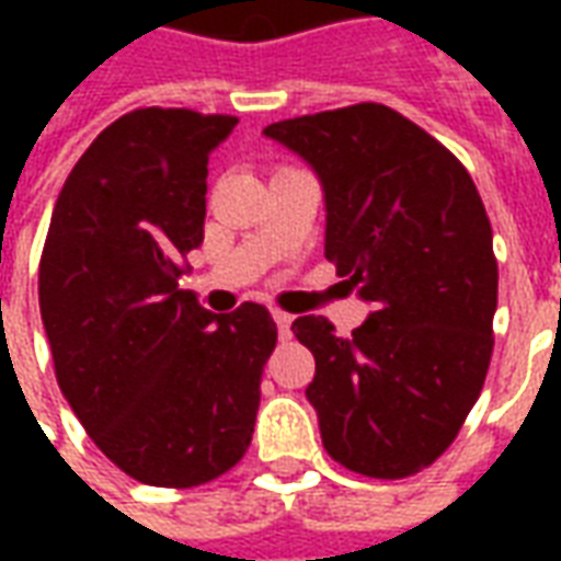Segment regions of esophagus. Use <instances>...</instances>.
Returning a JSON list of instances; mask_svg holds the SVG:
<instances>
[{"label":"esophagus","instance_id":"34e87169","mask_svg":"<svg viewBox=\"0 0 561 561\" xmlns=\"http://www.w3.org/2000/svg\"><path fill=\"white\" fill-rule=\"evenodd\" d=\"M273 321H276V328H279V340H291V324H294V316L288 312H273Z\"/></svg>","mask_w":561,"mask_h":561}]
</instances>
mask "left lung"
I'll list each match as a JSON object with an SVG mask.
<instances>
[{"label":"left lung","mask_w":561,"mask_h":561,"mask_svg":"<svg viewBox=\"0 0 561 561\" xmlns=\"http://www.w3.org/2000/svg\"><path fill=\"white\" fill-rule=\"evenodd\" d=\"M324 188V257L373 306L352 336L300 316L316 354L306 388L328 454L366 478H409L442 457L478 402L493 354L499 267L486 209L459 164L385 104L264 128Z\"/></svg>","instance_id":"left-lung-1"}]
</instances>
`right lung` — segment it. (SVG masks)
Listing matches in <instances>:
<instances>
[{"instance_id":"obj_1","label":"right lung","mask_w":561,"mask_h":561,"mask_svg":"<svg viewBox=\"0 0 561 561\" xmlns=\"http://www.w3.org/2000/svg\"><path fill=\"white\" fill-rule=\"evenodd\" d=\"M233 116L140 107L92 140L56 197L38 304L56 381L114 466L197 486L243 459L276 348L264 306L213 316L180 288L204 243L207 161Z\"/></svg>"}]
</instances>
